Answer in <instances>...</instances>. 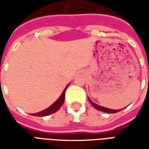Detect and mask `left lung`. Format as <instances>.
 <instances>
[{
	"label": "left lung",
	"instance_id": "left-lung-1",
	"mask_svg": "<svg viewBox=\"0 0 149 149\" xmlns=\"http://www.w3.org/2000/svg\"><path fill=\"white\" fill-rule=\"evenodd\" d=\"M88 98L89 102L92 104V105H93L95 109H97V110H100V111H102V112H107V113H116V112H120V110L123 109H108V108H105V107L100 106V105H98L97 104H95L94 102H93V101L90 100L89 97H88Z\"/></svg>",
	"mask_w": 149,
	"mask_h": 149
}]
</instances>
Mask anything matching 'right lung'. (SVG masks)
I'll return each mask as SVG.
<instances>
[{"mask_svg":"<svg viewBox=\"0 0 149 149\" xmlns=\"http://www.w3.org/2000/svg\"><path fill=\"white\" fill-rule=\"evenodd\" d=\"M68 84L66 86V87H65V88L64 89V91H63V93H61V95L60 96V97H59L57 100H56L54 103L52 104L51 106H49V108H47L46 109L43 110V111L37 112V113H32L31 115L36 116H45L52 114V113H54V112H56L57 110L60 109V108L61 107V105L63 104V103H64V101H65V91H66V89H67Z\"/></svg>","mask_w":149,"mask_h":149,"instance_id":"right-lung-1","label":"right lung"}]
</instances>
